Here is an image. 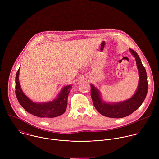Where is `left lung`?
Instances as JSON below:
<instances>
[{
    "label": "left lung",
    "mask_w": 159,
    "mask_h": 159,
    "mask_svg": "<svg viewBox=\"0 0 159 159\" xmlns=\"http://www.w3.org/2000/svg\"><path fill=\"white\" fill-rule=\"evenodd\" d=\"M129 51L135 58L140 77L137 91L131 98L117 103H107L102 100L98 89L93 85H90V95L93 104L100 114L104 116L112 118L126 117L137 110L146 98L148 82L145 69L137 52L131 48H129Z\"/></svg>",
    "instance_id": "obj_1"
}]
</instances>
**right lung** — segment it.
Segmentation results:
<instances>
[{"instance_id": "right-lung-1", "label": "right lung", "mask_w": 159, "mask_h": 159, "mask_svg": "<svg viewBox=\"0 0 159 159\" xmlns=\"http://www.w3.org/2000/svg\"><path fill=\"white\" fill-rule=\"evenodd\" d=\"M19 69L16 75V95L20 104L27 112L44 120H49L63 115L67 106V98L72 89L70 85L64 87L57 98L51 102L36 103L22 92L19 82Z\"/></svg>"}]
</instances>
